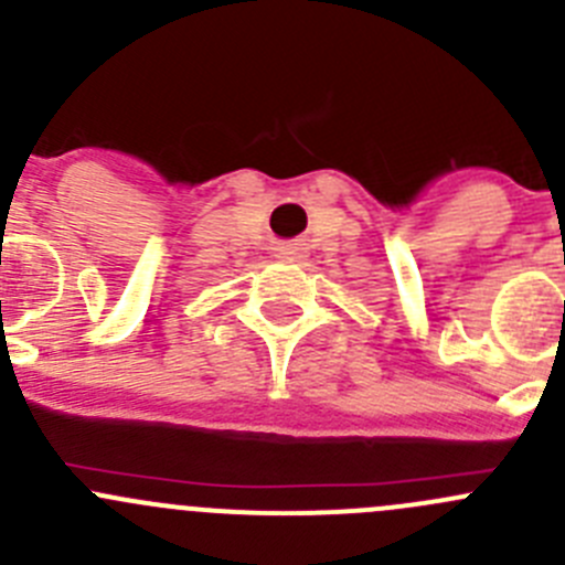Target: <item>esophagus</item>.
<instances>
[{"instance_id": "1", "label": "esophagus", "mask_w": 565, "mask_h": 565, "mask_svg": "<svg viewBox=\"0 0 565 565\" xmlns=\"http://www.w3.org/2000/svg\"><path fill=\"white\" fill-rule=\"evenodd\" d=\"M303 254H306V250L300 248V245H295V243L278 245V248H276V256L281 262H298V259H303Z\"/></svg>"}]
</instances>
